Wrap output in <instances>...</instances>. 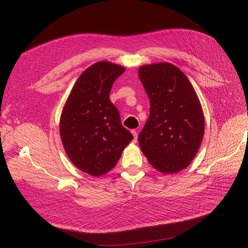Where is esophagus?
<instances>
[{"label":"esophagus","mask_w":248,"mask_h":248,"mask_svg":"<svg viewBox=\"0 0 248 248\" xmlns=\"http://www.w3.org/2000/svg\"><path fill=\"white\" fill-rule=\"evenodd\" d=\"M131 133L133 134V137H134V139H133V142H137V140H138V132H137V130H131Z\"/></svg>","instance_id":"34e87169"}]
</instances>
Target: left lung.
<instances>
[{"mask_svg":"<svg viewBox=\"0 0 248 248\" xmlns=\"http://www.w3.org/2000/svg\"><path fill=\"white\" fill-rule=\"evenodd\" d=\"M139 78L150 99V116L139 136L151 166L175 174L189 166L205 131V118L189 79L170 63L140 66Z\"/></svg>","mask_w":248,"mask_h":248,"instance_id":"left-lung-1","label":"left lung"}]
</instances>
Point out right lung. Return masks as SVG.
I'll use <instances>...</instances> for the list:
<instances>
[{
	"label": "right lung",
	"mask_w": 248,
	"mask_h": 248,
	"mask_svg": "<svg viewBox=\"0 0 248 248\" xmlns=\"http://www.w3.org/2000/svg\"><path fill=\"white\" fill-rule=\"evenodd\" d=\"M123 66L100 61L91 65L74 84L60 118V136L66 154L81 171L107 174L133 140L122 126L109 92Z\"/></svg>",
	"instance_id": "obj_1"
}]
</instances>
